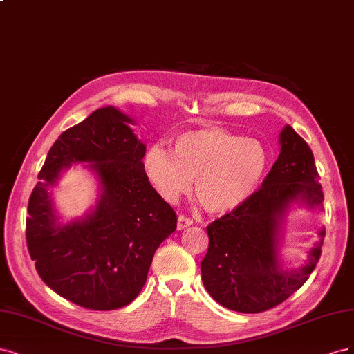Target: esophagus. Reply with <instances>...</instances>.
<instances>
[{
  "label": "esophagus",
  "instance_id": "1",
  "mask_svg": "<svg viewBox=\"0 0 354 354\" xmlns=\"http://www.w3.org/2000/svg\"><path fill=\"white\" fill-rule=\"evenodd\" d=\"M192 225V221L189 218H187V216H179L178 218V230H185V227L191 226Z\"/></svg>",
  "mask_w": 354,
  "mask_h": 354
}]
</instances>
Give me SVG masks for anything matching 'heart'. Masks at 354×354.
Segmentation results:
<instances>
[{
	"label": "heart",
	"instance_id": "1",
	"mask_svg": "<svg viewBox=\"0 0 354 354\" xmlns=\"http://www.w3.org/2000/svg\"><path fill=\"white\" fill-rule=\"evenodd\" d=\"M269 160V150L261 141L212 127L180 133L174 151L160 144L151 145L144 169L166 201H176L194 179L204 209L225 214L243 206L257 191Z\"/></svg>",
	"mask_w": 354,
	"mask_h": 354
}]
</instances>
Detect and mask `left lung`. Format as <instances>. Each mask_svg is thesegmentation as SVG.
<instances>
[{"label": "left lung", "instance_id": "1", "mask_svg": "<svg viewBox=\"0 0 354 354\" xmlns=\"http://www.w3.org/2000/svg\"><path fill=\"white\" fill-rule=\"evenodd\" d=\"M281 153L261 187L243 206L207 226L209 250L201 279L226 309L260 313L287 300L309 279L322 253L325 230L307 263L283 270L278 260L281 223L292 203L322 207L324 192L310 147L287 124L279 135Z\"/></svg>", "mask_w": 354, "mask_h": 354}]
</instances>
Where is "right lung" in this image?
Returning <instances> with one entry per match:
<instances>
[{
    "instance_id": "obj_1",
    "label": "right lung",
    "mask_w": 354,
    "mask_h": 354,
    "mask_svg": "<svg viewBox=\"0 0 354 354\" xmlns=\"http://www.w3.org/2000/svg\"><path fill=\"white\" fill-rule=\"evenodd\" d=\"M132 123L109 106L64 131L29 198L26 243L41 279L91 310H115L135 300L156 250L176 230V213L148 180L145 145ZM72 162L91 163L102 194L85 218L60 225L49 189Z\"/></svg>"
}]
</instances>
